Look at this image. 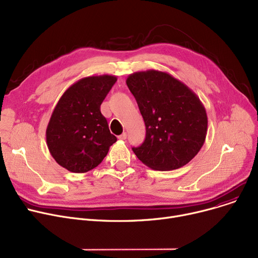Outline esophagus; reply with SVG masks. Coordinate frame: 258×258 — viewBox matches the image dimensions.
Here are the masks:
<instances>
[{
    "label": "esophagus",
    "mask_w": 258,
    "mask_h": 258,
    "mask_svg": "<svg viewBox=\"0 0 258 258\" xmlns=\"http://www.w3.org/2000/svg\"><path fill=\"white\" fill-rule=\"evenodd\" d=\"M126 137H127L126 133H123V134H121L120 136H118V139H119V140H125V139H126Z\"/></svg>",
    "instance_id": "1"
}]
</instances>
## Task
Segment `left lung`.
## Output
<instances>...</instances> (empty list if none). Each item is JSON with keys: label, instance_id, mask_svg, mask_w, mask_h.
I'll return each mask as SVG.
<instances>
[{"label": "left lung", "instance_id": "1", "mask_svg": "<svg viewBox=\"0 0 258 258\" xmlns=\"http://www.w3.org/2000/svg\"><path fill=\"white\" fill-rule=\"evenodd\" d=\"M126 85L143 117L146 137L133 152L155 170L186 165L205 142L208 118L197 94L172 75L158 70L135 72Z\"/></svg>", "mask_w": 258, "mask_h": 258}]
</instances>
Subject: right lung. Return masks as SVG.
<instances>
[{"mask_svg":"<svg viewBox=\"0 0 258 258\" xmlns=\"http://www.w3.org/2000/svg\"><path fill=\"white\" fill-rule=\"evenodd\" d=\"M117 77L81 78L68 88L49 120L46 140L53 159L71 172L98 166L117 138L111 134L100 105Z\"/></svg>","mask_w":258,"mask_h":258,"instance_id":"right-lung-1","label":"right lung"}]
</instances>
